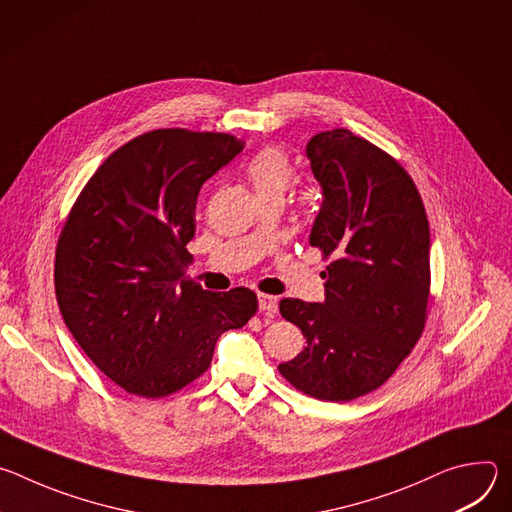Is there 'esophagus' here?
Instances as JSON below:
<instances>
[{"label":"esophagus","mask_w":512,"mask_h":512,"mask_svg":"<svg viewBox=\"0 0 512 512\" xmlns=\"http://www.w3.org/2000/svg\"><path fill=\"white\" fill-rule=\"evenodd\" d=\"M259 302V310L265 314H275L277 312V298L275 296H267V294H259L257 296Z\"/></svg>","instance_id":"34e87169"}]
</instances>
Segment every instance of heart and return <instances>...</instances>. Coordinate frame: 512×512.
<instances>
[{
  "label": "heart",
  "mask_w": 512,
  "mask_h": 512,
  "mask_svg": "<svg viewBox=\"0 0 512 512\" xmlns=\"http://www.w3.org/2000/svg\"><path fill=\"white\" fill-rule=\"evenodd\" d=\"M245 174L259 200H269L283 198L294 178V168L279 148H265L247 162Z\"/></svg>",
  "instance_id": "heart-1"
}]
</instances>
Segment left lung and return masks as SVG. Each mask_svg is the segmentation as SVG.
<instances>
[{
	"instance_id": "obj_1",
	"label": "left lung",
	"mask_w": 512,
	"mask_h": 512,
	"mask_svg": "<svg viewBox=\"0 0 512 512\" xmlns=\"http://www.w3.org/2000/svg\"><path fill=\"white\" fill-rule=\"evenodd\" d=\"M322 208L310 245L330 265L324 302H279L306 348L279 373L310 397L352 401L379 389L419 340L429 300V223L411 176L348 129L308 145Z\"/></svg>"
}]
</instances>
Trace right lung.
I'll use <instances>...</instances> for the list:
<instances>
[{"mask_svg":"<svg viewBox=\"0 0 512 512\" xmlns=\"http://www.w3.org/2000/svg\"><path fill=\"white\" fill-rule=\"evenodd\" d=\"M243 148L227 133H143L99 166L66 218L54 263L60 314L131 395L180 391L210 367L218 336L257 312L247 287L212 294L184 277L198 192Z\"/></svg>","mask_w":512,"mask_h":512,"instance_id":"right-lung-1","label":"right lung"}]
</instances>
